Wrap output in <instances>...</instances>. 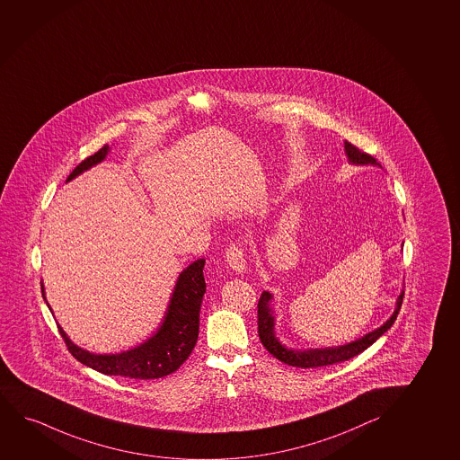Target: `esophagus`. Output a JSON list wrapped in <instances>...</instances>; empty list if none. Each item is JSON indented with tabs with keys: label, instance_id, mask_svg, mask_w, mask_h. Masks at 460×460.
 <instances>
[{
	"label": "esophagus",
	"instance_id": "obj_1",
	"mask_svg": "<svg viewBox=\"0 0 460 460\" xmlns=\"http://www.w3.org/2000/svg\"><path fill=\"white\" fill-rule=\"evenodd\" d=\"M226 258H227L228 266L234 270V272H244L247 261H245L244 249L238 244H232L226 252Z\"/></svg>",
	"mask_w": 460,
	"mask_h": 460
}]
</instances>
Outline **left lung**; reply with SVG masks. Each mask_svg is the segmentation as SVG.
Wrapping results in <instances>:
<instances>
[{"label":"left lung","mask_w":460,"mask_h":460,"mask_svg":"<svg viewBox=\"0 0 460 460\" xmlns=\"http://www.w3.org/2000/svg\"><path fill=\"white\" fill-rule=\"evenodd\" d=\"M345 154L349 157V164H378L376 158H373L372 155L358 149L356 146L351 145L349 141H345ZM402 296H404V294L402 292V296H398V300H396V308L394 314L390 315V319L384 325L373 330L366 336H362L358 341H353V342L347 343V345H341V347H328V349H286L285 345L275 338L274 311L270 308L272 294L264 291L260 296V302H258V334H260V341H261L269 353L277 358L279 361L285 362L288 366L298 367V368H317V367L332 366V364H338V362L349 361L351 358L359 355L364 349H368L373 342H376V339L381 338L384 332L390 330V326L394 325L396 315L402 308Z\"/></svg>","instance_id":"left-lung-1"}]
</instances>
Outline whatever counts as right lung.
<instances>
[{
  "label": "right lung",
  "mask_w": 460,
  "mask_h": 460,
  "mask_svg": "<svg viewBox=\"0 0 460 460\" xmlns=\"http://www.w3.org/2000/svg\"><path fill=\"white\" fill-rule=\"evenodd\" d=\"M109 154V146L101 147L94 155L85 158L68 175L66 181L76 175L101 164ZM205 260L191 262L179 275L174 292L169 300L164 322L157 332L128 351L118 355H94L82 349L65 334L62 326L58 325L60 336L66 343V349L77 361L93 368L96 372L111 376H126L132 379H157L175 372L191 355L199 336V313L205 294ZM45 298V289L41 286ZM47 300V298H45ZM48 305V303H47ZM49 306V305H48Z\"/></svg>",
  "instance_id": "obj_1"
}]
</instances>
